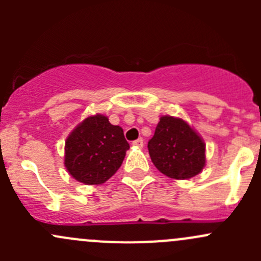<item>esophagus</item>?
Listing matches in <instances>:
<instances>
[{
  "label": "esophagus",
  "mask_w": 261,
  "mask_h": 261,
  "mask_svg": "<svg viewBox=\"0 0 261 261\" xmlns=\"http://www.w3.org/2000/svg\"><path fill=\"white\" fill-rule=\"evenodd\" d=\"M133 145L136 146V147H143L144 146V140L141 138L138 139V140L133 141Z\"/></svg>",
  "instance_id": "esophagus-1"
}]
</instances>
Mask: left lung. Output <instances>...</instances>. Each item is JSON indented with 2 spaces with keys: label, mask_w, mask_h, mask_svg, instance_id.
Instances as JSON below:
<instances>
[{
  "label": "left lung",
  "mask_w": 261,
  "mask_h": 261,
  "mask_svg": "<svg viewBox=\"0 0 261 261\" xmlns=\"http://www.w3.org/2000/svg\"><path fill=\"white\" fill-rule=\"evenodd\" d=\"M147 149L156 169L173 179H189L206 164L201 136L186 121L172 116L160 117Z\"/></svg>",
  "instance_id": "obj_1"
}]
</instances>
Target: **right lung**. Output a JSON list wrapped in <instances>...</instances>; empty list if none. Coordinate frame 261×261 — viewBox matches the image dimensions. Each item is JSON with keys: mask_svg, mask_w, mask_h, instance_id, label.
<instances>
[{"mask_svg": "<svg viewBox=\"0 0 261 261\" xmlns=\"http://www.w3.org/2000/svg\"><path fill=\"white\" fill-rule=\"evenodd\" d=\"M128 147L120 126L103 115L89 116L65 141V168L81 183L102 184L117 172Z\"/></svg>", "mask_w": 261, "mask_h": 261, "instance_id": "right-lung-1", "label": "right lung"}]
</instances>
